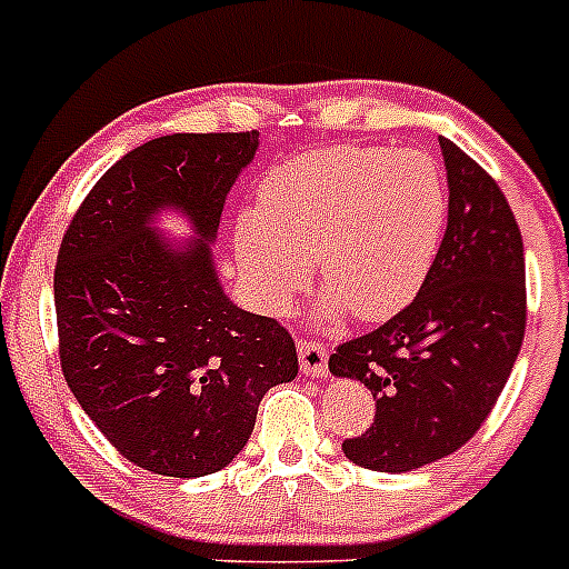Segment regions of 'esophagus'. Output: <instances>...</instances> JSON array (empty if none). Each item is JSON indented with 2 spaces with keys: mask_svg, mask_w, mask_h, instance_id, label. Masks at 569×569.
I'll return each instance as SVG.
<instances>
[{
  "mask_svg": "<svg viewBox=\"0 0 569 569\" xmlns=\"http://www.w3.org/2000/svg\"><path fill=\"white\" fill-rule=\"evenodd\" d=\"M299 365L301 370L313 379L328 373V347L321 345V341L305 339L299 341Z\"/></svg>",
  "mask_w": 569,
  "mask_h": 569,
  "instance_id": "34e87169",
  "label": "esophagus"
}]
</instances>
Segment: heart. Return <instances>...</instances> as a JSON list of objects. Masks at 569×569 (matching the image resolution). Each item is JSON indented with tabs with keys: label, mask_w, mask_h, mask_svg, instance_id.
<instances>
[{
	"label": "heart",
	"mask_w": 569,
	"mask_h": 569,
	"mask_svg": "<svg viewBox=\"0 0 569 569\" xmlns=\"http://www.w3.org/2000/svg\"><path fill=\"white\" fill-rule=\"evenodd\" d=\"M447 184L421 150L333 144L299 153L261 182L233 253L256 305L290 308L316 261L321 316L385 321L416 299L439 256Z\"/></svg>",
	"instance_id": "obj_1"
}]
</instances>
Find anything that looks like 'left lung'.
Listing matches in <instances>:
<instances>
[{"instance_id": "obj_1", "label": "left lung", "mask_w": 569, "mask_h": 569, "mask_svg": "<svg viewBox=\"0 0 569 569\" xmlns=\"http://www.w3.org/2000/svg\"><path fill=\"white\" fill-rule=\"evenodd\" d=\"M447 230L433 270L401 313L345 341L330 373L373 393V425L341 450L353 465L407 472L456 453L505 390L527 325L525 241L505 193L439 136Z\"/></svg>"}]
</instances>
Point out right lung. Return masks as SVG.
Listing matches in <instances>:
<instances>
[{
  "label": "right lung",
  "instance_id": "1",
  "mask_svg": "<svg viewBox=\"0 0 569 569\" xmlns=\"http://www.w3.org/2000/svg\"><path fill=\"white\" fill-rule=\"evenodd\" d=\"M259 133H173L124 153L64 230L53 270L59 361L90 421L142 470L196 479L253 433L261 396L299 373L276 319L236 308L210 256ZM182 209L194 241L149 228Z\"/></svg>",
  "mask_w": 569,
  "mask_h": 569
}]
</instances>
